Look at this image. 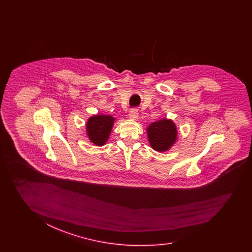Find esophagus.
<instances>
[{"label":"esophagus","mask_w":252,"mask_h":252,"mask_svg":"<svg viewBox=\"0 0 252 252\" xmlns=\"http://www.w3.org/2000/svg\"><path fill=\"white\" fill-rule=\"evenodd\" d=\"M139 116V112L137 109H132L130 110V112L128 113V118L130 120H136Z\"/></svg>","instance_id":"obj_1"}]
</instances>
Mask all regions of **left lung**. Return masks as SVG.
Returning <instances> with one entry per match:
<instances>
[{"instance_id":"1","label":"left lung","mask_w":252,"mask_h":252,"mask_svg":"<svg viewBox=\"0 0 252 252\" xmlns=\"http://www.w3.org/2000/svg\"><path fill=\"white\" fill-rule=\"evenodd\" d=\"M147 134L151 148L158 152H165L177 141V126L170 119H161L150 124Z\"/></svg>"}]
</instances>
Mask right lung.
I'll return each instance as SVG.
<instances>
[{"label": "right lung", "mask_w": 252, "mask_h": 252, "mask_svg": "<svg viewBox=\"0 0 252 252\" xmlns=\"http://www.w3.org/2000/svg\"><path fill=\"white\" fill-rule=\"evenodd\" d=\"M115 118L111 115L96 114L88 119L86 123V134L92 143L103 146L107 142Z\"/></svg>", "instance_id": "right-lung-1"}]
</instances>
